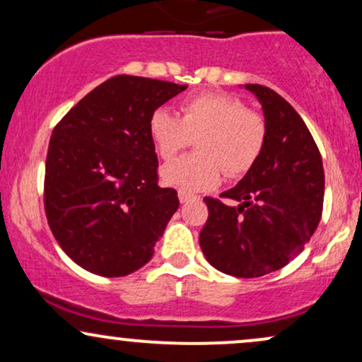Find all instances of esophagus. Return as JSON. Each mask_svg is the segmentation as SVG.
<instances>
[{"label": "esophagus", "mask_w": 362, "mask_h": 362, "mask_svg": "<svg viewBox=\"0 0 362 362\" xmlns=\"http://www.w3.org/2000/svg\"><path fill=\"white\" fill-rule=\"evenodd\" d=\"M194 199H199L197 195L190 194V192H185V190H178V201L184 204V202H189V201H194Z\"/></svg>", "instance_id": "obj_1"}]
</instances>
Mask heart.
Listing matches in <instances>:
<instances>
[{
    "label": "heart",
    "instance_id": "obj_1",
    "mask_svg": "<svg viewBox=\"0 0 362 362\" xmlns=\"http://www.w3.org/2000/svg\"><path fill=\"white\" fill-rule=\"evenodd\" d=\"M182 117L160 109L149 120V134L158 155L172 160L197 139L195 155L182 156L161 168L165 184L199 192L242 177L259 160L267 139V124L259 112L228 93H201L187 98Z\"/></svg>",
    "mask_w": 362,
    "mask_h": 362
}]
</instances>
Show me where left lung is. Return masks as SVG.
Masks as SVG:
<instances>
[{
  "label": "left lung",
  "instance_id": "1",
  "mask_svg": "<svg viewBox=\"0 0 362 362\" xmlns=\"http://www.w3.org/2000/svg\"><path fill=\"white\" fill-rule=\"evenodd\" d=\"M245 88L264 109V151L240 184L221 194L238 206L204 197L209 216L199 243L214 269L250 279L279 271L303 252L322 218L325 175L300 114L267 86Z\"/></svg>",
  "mask_w": 362,
  "mask_h": 362
}]
</instances>
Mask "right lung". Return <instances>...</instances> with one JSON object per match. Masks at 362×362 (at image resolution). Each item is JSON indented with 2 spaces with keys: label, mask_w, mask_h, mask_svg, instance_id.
<instances>
[{
  "label": "right lung",
  "mask_w": 362,
  "mask_h": 362,
  "mask_svg": "<svg viewBox=\"0 0 362 362\" xmlns=\"http://www.w3.org/2000/svg\"><path fill=\"white\" fill-rule=\"evenodd\" d=\"M187 88L119 74L83 97L54 127L44 178L49 228L74 264L122 277L151 260L178 209L158 185L149 120Z\"/></svg>",
  "instance_id": "obj_1"
}]
</instances>
